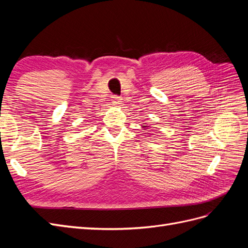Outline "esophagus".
Returning a JSON list of instances; mask_svg holds the SVG:
<instances>
[{
    "mask_svg": "<svg viewBox=\"0 0 248 248\" xmlns=\"http://www.w3.org/2000/svg\"><path fill=\"white\" fill-rule=\"evenodd\" d=\"M112 102H114V104H120L122 102V98L120 96H114L112 97Z\"/></svg>",
    "mask_w": 248,
    "mask_h": 248,
    "instance_id": "obj_1",
    "label": "esophagus"
}]
</instances>
